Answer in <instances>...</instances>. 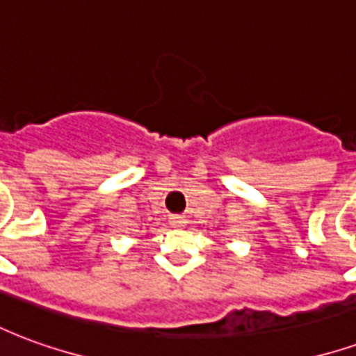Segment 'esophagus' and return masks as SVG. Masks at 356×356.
Wrapping results in <instances>:
<instances>
[{"label": "esophagus", "instance_id": "obj_1", "mask_svg": "<svg viewBox=\"0 0 356 356\" xmlns=\"http://www.w3.org/2000/svg\"><path fill=\"white\" fill-rule=\"evenodd\" d=\"M171 227H185L186 225V217L183 216H171L170 217Z\"/></svg>", "mask_w": 356, "mask_h": 356}]
</instances>
